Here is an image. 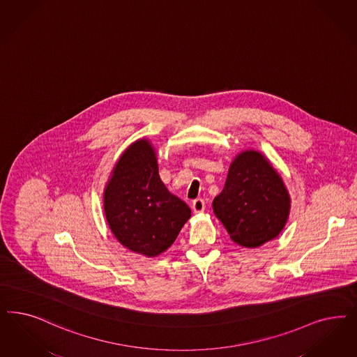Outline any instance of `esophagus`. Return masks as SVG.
<instances>
[{"mask_svg": "<svg viewBox=\"0 0 357 357\" xmlns=\"http://www.w3.org/2000/svg\"><path fill=\"white\" fill-rule=\"evenodd\" d=\"M192 208L195 213H202L205 210V201L201 198H197L192 204Z\"/></svg>", "mask_w": 357, "mask_h": 357, "instance_id": "esophagus-1", "label": "esophagus"}]
</instances>
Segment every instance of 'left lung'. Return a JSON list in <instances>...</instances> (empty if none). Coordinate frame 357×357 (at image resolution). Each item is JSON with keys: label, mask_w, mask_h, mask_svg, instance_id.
Returning <instances> with one entry per match:
<instances>
[{"label": "left lung", "mask_w": 357, "mask_h": 357, "mask_svg": "<svg viewBox=\"0 0 357 357\" xmlns=\"http://www.w3.org/2000/svg\"><path fill=\"white\" fill-rule=\"evenodd\" d=\"M213 210L234 242L256 248L284 230L290 196L271 161L250 149L231 162L225 188L213 201Z\"/></svg>", "instance_id": "1"}]
</instances>
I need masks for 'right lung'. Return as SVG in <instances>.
<instances>
[{
  "mask_svg": "<svg viewBox=\"0 0 357 357\" xmlns=\"http://www.w3.org/2000/svg\"><path fill=\"white\" fill-rule=\"evenodd\" d=\"M104 213L123 247L156 257L172 245L192 211L161 181L156 151L142 138L115 162L105 186Z\"/></svg>",
  "mask_w": 357,
  "mask_h": 357,
  "instance_id": "1",
  "label": "right lung"
}]
</instances>
